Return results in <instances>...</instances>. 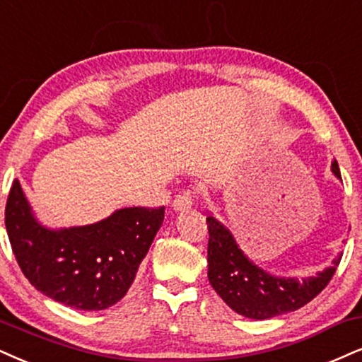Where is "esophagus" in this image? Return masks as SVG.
Wrapping results in <instances>:
<instances>
[{"instance_id": "1", "label": "esophagus", "mask_w": 362, "mask_h": 362, "mask_svg": "<svg viewBox=\"0 0 362 362\" xmlns=\"http://www.w3.org/2000/svg\"><path fill=\"white\" fill-rule=\"evenodd\" d=\"M193 204V193L191 189H185L181 193H177L174 196V202H173V208L176 211H182V209H188Z\"/></svg>"}]
</instances>
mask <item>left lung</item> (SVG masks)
<instances>
[{"label": "left lung", "instance_id": "1", "mask_svg": "<svg viewBox=\"0 0 362 362\" xmlns=\"http://www.w3.org/2000/svg\"><path fill=\"white\" fill-rule=\"evenodd\" d=\"M332 173L341 177L336 160L332 163ZM206 223L209 284L236 314L248 319L276 317L309 304L327 287L342 258L339 255L331 269L302 282L297 279L274 276L258 269L243 255L233 236L220 221L208 216Z\"/></svg>", "mask_w": 362, "mask_h": 362}]
</instances>
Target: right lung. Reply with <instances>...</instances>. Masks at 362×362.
Masks as SVG:
<instances>
[{"mask_svg":"<svg viewBox=\"0 0 362 362\" xmlns=\"http://www.w3.org/2000/svg\"><path fill=\"white\" fill-rule=\"evenodd\" d=\"M164 220V206H134L69 230L43 228L15 180L4 209L13 253L30 284L78 310L117 304L136 279Z\"/></svg>","mask_w":362,"mask_h":362,"instance_id":"add662e5","label":"right lung"}]
</instances>
